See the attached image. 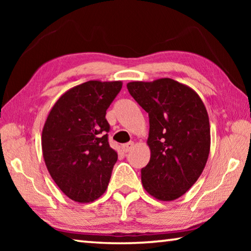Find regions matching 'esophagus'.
<instances>
[{"mask_svg":"<svg viewBox=\"0 0 251 251\" xmlns=\"http://www.w3.org/2000/svg\"><path fill=\"white\" fill-rule=\"evenodd\" d=\"M133 146H134V143L133 142H128V143H126V144H123L122 150H123V151L128 152V151H131V148H133Z\"/></svg>","mask_w":251,"mask_h":251,"instance_id":"1","label":"esophagus"}]
</instances>
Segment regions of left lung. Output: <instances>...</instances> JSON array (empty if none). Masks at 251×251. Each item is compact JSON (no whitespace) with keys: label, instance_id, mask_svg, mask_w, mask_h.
Listing matches in <instances>:
<instances>
[{"label":"left lung","instance_id":"left-lung-1","mask_svg":"<svg viewBox=\"0 0 251 251\" xmlns=\"http://www.w3.org/2000/svg\"><path fill=\"white\" fill-rule=\"evenodd\" d=\"M127 90L150 117L144 188L159 201H174L196 182L207 163L210 127L205 105L196 92L172 78L131 82Z\"/></svg>","mask_w":251,"mask_h":251}]
</instances>
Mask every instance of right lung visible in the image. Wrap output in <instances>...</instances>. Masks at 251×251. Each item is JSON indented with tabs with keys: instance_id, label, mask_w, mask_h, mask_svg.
I'll use <instances>...</instances> for the list:
<instances>
[{
	"instance_id": "right-lung-1",
	"label": "right lung",
	"mask_w": 251,
	"mask_h": 251,
	"mask_svg": "<svg viewBox=\"0 0 251 251\" xmlns=\"http://www.w3.org/2000/svg\"><path fill=\"white\" fill-rule=\"evenodd\" d=\"M122 82L90 80L61 96L48 116L42 150L50 175L67 197L91 202L107 188L117 152L108 143L106 110Z\"/></svg>"
}]
</instances>
